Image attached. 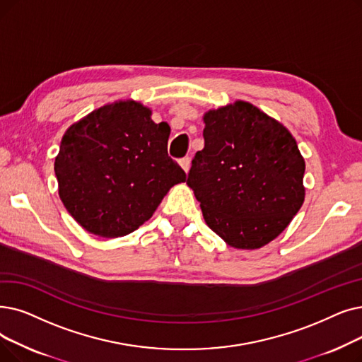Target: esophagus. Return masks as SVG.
<instances>
[{
  "label": "esophagus",
  "instance_id": "1",
  "mask_svg": "<svg viewBox=\"0 0 362 362\" xmlns=\"http://www.w3.org/2000/svg\"><path fill=\"white\" fill-rule=\"evenodd\" d=\"M179 164L185 170V173H187V171H189V168H191V158H189V156H185V158H182L179 161Z\"/></svg>",
  "mask_w": 362,
  "mask_h": 362
}]
</instances>
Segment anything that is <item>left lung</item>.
<instances>
[{
	"mask_svg": "<svg viewBox=\"0 0 362 362\" xmlns=\"http://www.w3.org/2000/svg\"><path fill=\"white\" fill-rule=\"evenodd\" d=\"M204 149L187 173L206 223L253 250L284 230L305 199V160L284 125L247 102L204 117Z\"/></svg>",
	"mask_w": 362,
	"mask_h": 362,
	"instance_id": "8db88e82",
	"label": "left lung"
}]
</instances>
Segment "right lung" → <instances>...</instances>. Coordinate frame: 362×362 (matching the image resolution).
Masks as SVG:
<instances>
[{
	"label": "right lung",
	"instance_id": "1",
	"mask_svg": "<svg viewBox=\"0 0 362 362\" xmlns=\"http://www.w3.org/2000/svg\"><path fill=\"white\" fill-rule=\"evenodd\" d=\"M170 127L133 100L102 106L62 137L54 173L59 195L86 230L115 238L151 218L186 173L168 156Z\"/></svg>",
	"mask_w": 362,
	"mask_h": 362
}]
</instances>
